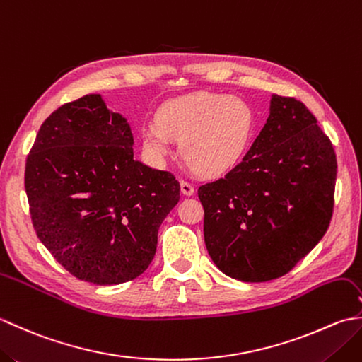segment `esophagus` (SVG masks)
I'll list each match as a JSON object with an SVG mask.
<instances>
[{"instance_id":"obj_1","label":"esophagus","mask_w":362,"mask_h":362,"mask_svg":"<svg viewBox=\"0 0 362 362\" xmlns=\"http://www.w3.org/2000/svg\"><path fill=\"white\" fill-rule=\"evenodd\" d=\"M180 191H182L183 196H193L194 194V187L191 185V183L182 180L180 182Z\"/></svg>"}]
</instances>
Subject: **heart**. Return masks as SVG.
Wrapping results in <instances>:
<instances>
[{
  "instance_id": "obj_1",
  "label": "heart",
  "mask_w": 362,
  "mask_h": 362,
  "mask_svg": "<svg viewBox=\"0 0 362 362\" xmlns=\"http://www.w3.org/2000/svg\"><path fill=\"white\" fill-rule=\"evenodd\" d=\"M157 122L141 127L143 151L153 165L163 166L180 138L187 163L206 175L233 169L250 148L257 129L255 112L241 98L197 93L160 107Z\"/></svg>"
}]
</instances>
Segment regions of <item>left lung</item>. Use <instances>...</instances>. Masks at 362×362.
I'll return each instance as SVG.
<instances>
[{
	"mask_svg": "<svg viewBox=\"0 0 362 362\" xmlns=\"http://www.w3.org/2000/svg\"><path fill=\"white\" fill-rule=\"evenodd\" d=\"M336 173L333 144L314 115L294 98L272 95L241 163L199 188L213 263L249 283L288 274L327 232Z\"/></svg>",
	"mask_w": 362,
	"mask_h": 362,
	"instance_id": "obj_1",
	"label": "left lung"
}]
</instances>
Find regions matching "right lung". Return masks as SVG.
<instances>
[{"instance_id": "1", "label": "right lung", "mask_w": 362, "mask_h": 362, "mask_svg": "<svg viewBox=\"0 0 362 362\" xmlns=\"http://www.w3.org/2000/svg\"><path fill=\"white\" fill-rule=\"evenodd\" d=\"M25 188L38 240L68 272L95 284L141 275L180 199L171 173L134 158L127 119L101 95L46 118L26 160Z\"/></svg>"}]
</instances>
